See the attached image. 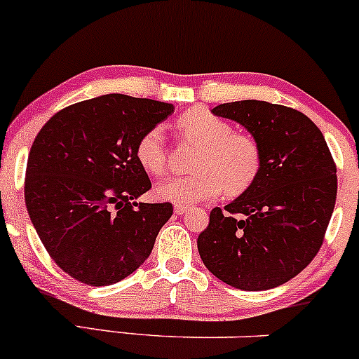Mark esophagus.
Instances as JSON below:
<instances>
[{
  "mask_svg": "<svg viewBox=\"0 0 359 359\" xmlns=\"http://www.w3.org/2000/svg\"><path fill=\"white\" fill-rule=\"evenodd\" d=\"M189 211V206L186 204H175V212L177 215H184V212Z\"/></svg>",
  "mask_w": 359,
  "mask_h": 359,
  "instance_id": "obj_1",
  "label": "esophagus"
}]
</instances>
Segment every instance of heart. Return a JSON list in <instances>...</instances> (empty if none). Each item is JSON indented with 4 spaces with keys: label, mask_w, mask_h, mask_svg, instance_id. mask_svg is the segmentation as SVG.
<instances>
[{
    "label": "heart",
    "mask_w": 359,
    "mask_h": 359,
    "mask_svg": "<svg viewBox=\"0 0 359 359\" xmlns=\"http://www.w3.org/2000/svg\"><path fill=\"white\" fill-rule=\"evenodd\" d=\"M177 129L199 149L192 160L194 173L170 177L156 186V198L177 204H194L218 198L224 191L237 198L254 186L262 168L261 144L249 133L233 131L230 122L206 109H191L175 122ZM135 155L140 167L151 175L167 170V149L160 128L137 140Z\"/></svg>",
    "instance_id": "b5f03b06"
}]
</instances>
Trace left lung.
Returning a JSON list of instances; mask_svg holds the SVG:
<instances>
[{"label": "left lung", "mask_w": 359, "mask_h": 359, "mask_svg": "<svg viewBox=\"0 0 359 359\" xmlns=\"http://www.w3.org/2000/svg\"><path fill=\"white\" fill-rule=\"evenodd\" d=\"M261 144L257 180L224 210L215 208L198 237L204 266L233 288H276L320 250L336 206L337 168L320 129L305 114L264 100L222 104Z\"/></svg>", "instance_id": "8db88e82"}]
</instances>
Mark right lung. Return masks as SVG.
I'll return each mask as SVG.
<instances>
[{
    "label": "right lung",
    "mask_w": 359,
    "mask_h": 359,
    "mask_svg": "<svg viewBox=\"0 0 359 359\" xmlns=\"http://www.w3.org/2000/svg\"><path fill=\"white\" fill-rule=\"evenodd\" d=\"M172 104L109 93L59 110L35 136L25 204L54 262L90 286L135 273L151 254L172 203H135L151 189L136 143Z\"/></svg>",
    "instance_id": "add662e5"
}]
</instances>
